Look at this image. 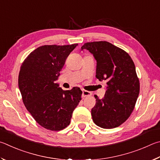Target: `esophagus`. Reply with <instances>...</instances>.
I'll return each mask as SVG.
<instances>
[{
	"instance_id": "esophagus-1",
	"label": "esophagus",
	"mask_w": 160,
	"mask_h": 160,
	"mask_svg": "<svg viewBox=\"0 0 160 160\" xmlns=\"http://www.w3.org/2000/svg\"><path fill=\"white\" fill-rule=\"evenodd\" d=\"M90 96H91V92L85 91V90H82V98H85V97Z\"/></svg>"
}]
</instances>
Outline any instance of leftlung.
<instances>
[{"mask_svg":"<svg viewBox=\"0 0 160 160\" xmlns=\"http://www.w3.org/2000/svg\"><path fill=\"white\" fill-rule=\"evenodd\" d=\"M82 50H88L96 59V78L105 81V97L96 95L91 116L95 124L103 128H116L127 120L135 107L140 91L136 67L129 55L107 41L86 43Z\"/></svg>","mask_w":160,"mask_h":160,"instance_id":"obj_1","label":"left lung"}]
</instances>
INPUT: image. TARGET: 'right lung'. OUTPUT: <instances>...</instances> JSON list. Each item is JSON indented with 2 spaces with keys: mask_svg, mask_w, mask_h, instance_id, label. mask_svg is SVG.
<instances>
[{
  "mask_svg": "<svg viewBox=\"0 0 160 160\" xmlns=\"http://www.w3.org/2000/svg\"><path fill=\"white\" fill-rule=\"evenodd\" d=\"M77 46H42L21 66L18 85L25 107L38 124L50 131L66 128L82 100L78 87L63 91L56 83L67 58Z\"/></svg>",
  "mask_w": 160,
  "mask_h": 160,
  "instance_id": "obj_1",
  "label": "right lung"
}]
</instances>
